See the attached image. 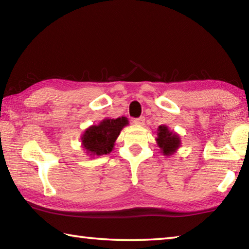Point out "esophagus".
Instances as JSON below:
<instances>
[{"instance_id": "esophagus-1", "label": "esophagus", "mask_w": 249, "mask_h": 249, "mask_svg": "<svg viewBox=\"0 0 249 249\" xmlns=\"http://www.w3.org/2000/svg\"><path fill=\"white\" fill-rule=\"evenodd\" d=\"M134 123L136 125H142L145 122V117L144 116H141V117H137V119H134Z\"/></svg>"}]
</instances>
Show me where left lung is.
<instances>
[{"label": "left lung", "instance_id": "left-lung-1", "mask_svg": "<svg viewBox=\"0 0 249 249\" xmlns=\"http://www.w3.org/2000/svg\"><path fill=\"white\" fill-rule=\"evenodd\" d=\"M158 146L161 148L163 155H171L180 146V138L177 134L170 132L166 126H159L158 127Z\"/></svg>", "mask_w": 249, "mask_h": 249}]
</instances>
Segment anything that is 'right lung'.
<instances>
[{
	"mask_svg": "<svg viewBox=\"0 0 249 249\" xmlns=\"http://www.w3.org/2000/svg\"><path fill=\"white\" fill-rule=\"evenodd\" d=\"M126 117L107 119L99 125H93L86 130L82 136V144L87 151L93 155L109 154L121 129L127 123Z\"/></svg>",
	"mask_w": 249,
	"mask_h": 249,
	"instance_id": "add662e5",
	"label": "right lung"
}]
</instances>
